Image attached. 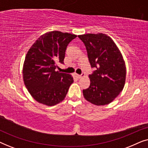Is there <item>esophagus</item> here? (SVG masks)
<instances>
[{
	"label": "esophagus",
	"mask_w": 148,
	"mask_h": 148,
	"mask_svg": "<svg viewBox=\"0 0 148 148\" xmlns=\"http://www.w3.org/2000/svg\"><path fill=\"white\" fill-rule=\"evenodd\" d=\"M75 75H76V77H77L78 79H80V78H82V77H84L85 75L84 74H82V75H78V74H75Z\"/></svg>",
	"instance_id": "1"
}]
</instances>
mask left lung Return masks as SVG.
Masks as SVG:
<instances>
[{
	"instance_id": "left-lung-1",
	"label": "left lung",
	"mask_w": 148,
	"mask_h": 148,
	"mask_svg": "<svg viewBox=\"0 0 148 148\" xmlns=\"http://www.w3.org/2000/svg\"><path fill=\"white\" fill-rule=\"evenodd\" d=\"M78 37L86 46L92 67L90 87L83 90L85 99L96 106L112 102L123 90L126 66L119 48L110 36L104 34H86Z\"/></svg>"
}]
</instances>
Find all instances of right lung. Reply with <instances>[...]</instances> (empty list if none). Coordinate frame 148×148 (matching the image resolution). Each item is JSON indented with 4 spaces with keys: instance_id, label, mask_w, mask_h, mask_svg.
<instances>
[{
    "instance_id": "add662e5",
    "label": "right lung",
    "mask_w": 148,
    "mask_h": 148,
    "mask_svg": "<svg viewBox=\"0 0 148 148\" xmlns=\"http://www.w3.org/2000/svg\"><path fill=\"white\" fill-rule=\"evenodd\" d=\"M75 34L52 31L42 35L26 54L23 66L24 84L38 102L52 106L62 102L73 83L71 75L56 71L63 63L66 46Z\"/></svg>"
}]
</instances>
